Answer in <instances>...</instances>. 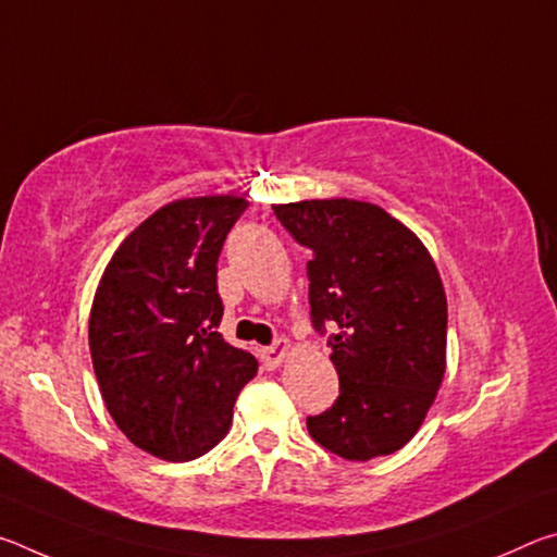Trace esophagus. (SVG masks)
I'll return each mask as SVG.
<instances>
[{"instance_id": "obj_1", "label": "esophagus", "mask_w": 557, "mask_h": 557, "mask_svg": "<svg viewBox=\"0 0 557 557\" xmlns=\"http://www.w3.org/2000/svg\"><path fill=\"white\" fill-rule=\"evenodd\" d=\"M289 348H292L289 338H277L275 344H272L270 348H265V351H262V363H265L268 369H277V366L287 358Z\"/></svg>"}]
</instances>
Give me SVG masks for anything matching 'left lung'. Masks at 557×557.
<instances>
[{"mask_svg":"<svg viewBox=\"0 0 557 557\" xmlns=\"http://www.w3.org/2000/svg\"><path fill=\"white\" fill-rule=\"evenodd\" d=\"M314 258L307 262L312 322L329 336L336 403L307 418L324 449L351 461L385 457L420 430L447 369V297L435 260L408 225L356 199L275 203Z\"/></svg>","mask_w":557,"mask_h":557,"instance_id":"8db88e82","label":"left lung"}]
</instances>
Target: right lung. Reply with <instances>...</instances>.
<instances>
[{
	"label": "right lung",
	"instance_id": "1",
	"mask_svg": "<svg viewBox=\"0 0 557 557\" xmlns=\"http://www.w3.org/2000/svg\"><path fill=\"white\" fill-rule=\"evenodd\" d=\"M243 196L162 206L120 243L98 282L88 342L106 408L132 445L164 461L219 445L256 356L219 334V256Z\"/></svg>",
	"mask_w": 557,
	"mask_h": 557
}]
</instances>
